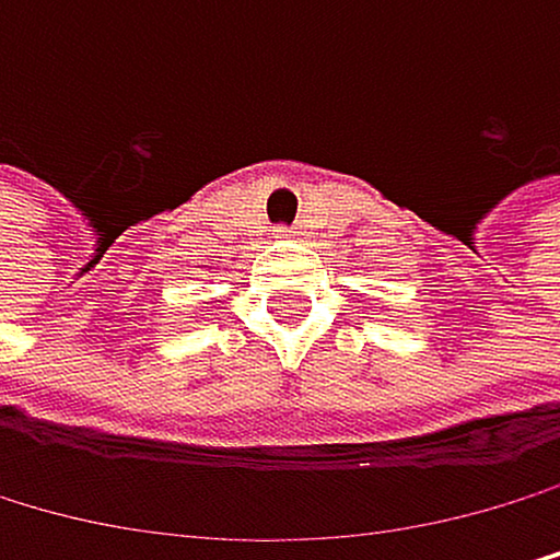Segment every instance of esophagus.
Segmentation results:
<instances>
[{"label": "esophagus", "mask_w": 560, "mask_h": 560, "mask_svg": "<svg viewBox=\"0 0 560 560\" xmlns=\"http://www.w3.org/2000/svg\"><path fill=\"white\" fill-rule=\"evenodd\" d=\"M298 228H277V237H294Z\"/></svg>", "instance_id": "obj_1"}]
</instances>
